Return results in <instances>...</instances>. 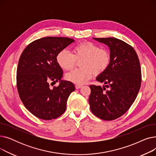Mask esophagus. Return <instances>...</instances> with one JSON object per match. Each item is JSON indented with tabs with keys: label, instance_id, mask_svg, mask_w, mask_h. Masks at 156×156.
Instances as JSON below:
<instances>
[{
	"label": "esophagus",
	"instance_id": "esophagus-1",
	"mask_svg": "<svg viewBox=\"0 0 156 156\" xmlns=\"http://www.w3.org/2000/svg\"><path fill=\"white\" fill-rule=\"evenodd\" d=\"M81 87H82V85H75L76 89H80V88H81Z\"/></svg>",
	"mask_w": 156,
	"mask_h": 156
}]
</instances>
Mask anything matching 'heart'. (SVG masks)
Returning a JSON list of instances; mask_svg holds the SVG:
<instances>
[{"mask_svg":"<svg viewBox=\"0 0 156 156\" xmlns=\"http://www.w3.org/2000/svg\"><path fill=\"white\" fill-rule=\"evenodd\" d=\"M73 54L63 49L57 54L56 61L64 70H71L76 61H80L81 68L73 70L65 76L66 79L77 85H83L95 74L99 75L109 68L111 55L108 49L88 41L78 44L73 48Z\"/></svg>","mask_w":156,"mask_h":156,"instance_id":"1","label":"heart"}]
</instances>
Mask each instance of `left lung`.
<instances>
[{
    "label": "left lung",
    "instance_id": "1",
    "mask_svg": "<svg viewBox=\"0 0 156 156\" xmlns=\"http://www.w3.org/2000/svg\"><path fill=\"white\" fill-rule=\"evenodd\" d=\"M93 38L109 47L111 61L107 70L96 78L104 85H90V108L97 117L111 121L123 115L136 99L142 81L140 61L134 48L123 41Z\"/></svg>",
    "mask_w": 156,
    "mask_h": 156
}]
</instances>
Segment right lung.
Returning <instances> with one entry per match:
<instances>
[{
	"label": "right lung",
	"mask_w": 156,
	"mask_h": 156,
	"mask_svg": "<svg viewBox=\"0 0 156 156\" xmlns=\"http://www.w3.org/2000/svg\"><path fill=\"white\" fill-rule=\"evenodd\" d=\"M74 42L66 37L42 38L30 44L20 56L16 76L18 94L25 108L38 118L55 119L66 109L68 97L75 87L61 80L63 71L56 56ZM58 81V86L50 88L49 84Z\"/></svg>",
	"instance_id": "1"
}]
</instances>
